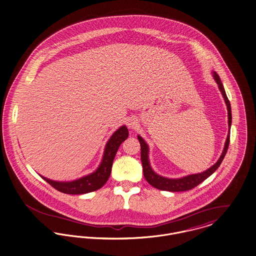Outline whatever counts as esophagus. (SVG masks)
Listing matches in <instances>:
<instances>
[{"instance_id":"34e87169","label":"esophagus","mask_w":256,"mask_h":256,"mask_svg":"<svg viewBox=\"0 0 256 256\" xmlns=\"http://www.w3.org/2000/svg\"><path fill=\"white\" fill-rule=\"evenodd\" d=\"M136 125H138V124H136V121L134 120H130L128 121V126H129V128L132 129V130H133V129H136Z\"/></svg>"}]
</instances>
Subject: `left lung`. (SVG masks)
<instances>
[{"label":"left lung","instance_id":"8db88e82","mask_svg":"<svg viewBox=\"0 0 256 256\" xmlns=\"http://www.w3.org/2000/svg\"><path fill=\"white\" fill-rule=\"evenodd\" d=\"M212 76H214V80L218 84V88L222 92L225 104L227 106V110H228L229 133L227 135V138H226V142H225V144H224V148H223V152H222L220 159L218 160V162L214 165H212L210 168H208V170H204L203 172L188 174L186 176H184V178H168L157 174L152 170V168L150 167V160H148V152H150L148 146L142 136H138V140L140 144V160H142V164L144 176L146 182L150 186H152L154 188L160 189V190H165V191H172V192L188 191V190H190L192 188H196L198 184L203 182L204 180H206L210 174H212L220 166L222 160H223L225 154L227 152L229 142H230V127H231V123H232V114H231L230 102H229V100L227 98V95L225 93V89L223 87L220 76L216 72H212Z\"/></svg>","mask_w":256,"mask_h":256}]
</instances>
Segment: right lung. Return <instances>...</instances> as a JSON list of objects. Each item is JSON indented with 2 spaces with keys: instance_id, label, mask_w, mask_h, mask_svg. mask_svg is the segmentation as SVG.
Here are the masks:
<instances>
[{
  "instance_id": "obj_1",
  "label": "right lung",
  "mask_w": 256,
  "mask_h": 256,
  "mask_svg": "<svg viewBox=\"0 0 256 256\" xmlns=\"http://www.w3.org/2000/svg\"><path fill=\"white\" fill-rule=\"evenodd\" d=\"M128 135L129 132L125 125L121 126L120 129H118L112 135L106 144L100 166L97 170L90 174H87L86 176H82L78 180L72 182H56L44 178L42 176H40L46 182H48L52 188L66 194L78 195L98 190L102 188L108 180L116 154L118 150L120 144L128 138Z\"/></svg>"
}]
</instances>
